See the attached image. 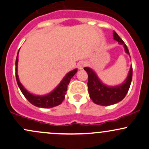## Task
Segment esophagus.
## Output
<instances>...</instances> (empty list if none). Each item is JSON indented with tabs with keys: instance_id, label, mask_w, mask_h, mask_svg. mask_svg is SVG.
Masks as SVG:
<instances>
[{
	"instance_id": "34e87169",
	"label": "esophagus",
	"mask_w": 149,
	"mask_h": 149,
	"mask_svg": "<svg viewBox=\"0 0 149 149\" xmlns=\"http://www.w3.org/2000/svg\"><path fill=\"white\" fill-rule=\"evenodd\" d=\"M86 65V63L85 61H81L78 63V68H79V69H80V70L83 69V68H84V67Z\"/></svg>"
}]
</instances>
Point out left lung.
I'll return each instance as SVG.
<instances>
[{
  "label": "left lung",
  "mask_w": 149,
  "mask_h": 149,
  "mask_svg": "<svg viewBox=\"0 0 149 149\" xmlns=\"http://www.w3.org/2000/svg\"><path fill=\"white\" fill-rule=\"evenodd\" d=\"M113 36L114 40L118 41L120 44L123 45L125 52L130 55L126 45L114 31ZM84 70L87 72L88 77V88L90 98L95 104L101 106H110L115 104L123 100L127 94L132 80V66L130 68L129 73L126 79L123 81V83H122V84L116 86H108L103 84L98 78L96 73L91 68L85 67Z\"/></svg>",
  "instance_id": "obj_1"
}]
</instances>
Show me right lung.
<instances>
[{
  "mask_svg": "<svg viewBox=\"0 0 149 149\" xmlns=\"http://www.w3.org/2000/svg\"><path fill=\"white\" fill-rule=\"evenodd\" d=\"M18 53L17 55L16 61H15V77H16L17 84L18 87L21 89L22 93L26 97V99L29 101L31 104L33 106L40 108H45V109H49V108L54 107V106H58L63 102L65 98V95L66 93L67 88L69 84L70 79L74 76L77 72V69H74L69 73H67L65 77L63 79L61 82L58 84L57 87L48 94L45 95H35L32 93H29L23 85L20 82L18 76Z\"/></svg>",
  "mask_w": 149,
  "mask_h": 149,
  "instance_id": "obj_1",
  "label": "right lung"
}]
</instances>
